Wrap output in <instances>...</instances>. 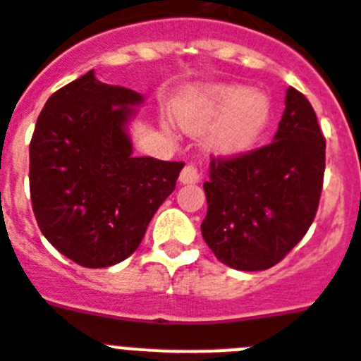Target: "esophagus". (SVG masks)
Masks as SVG:
<instances>
[{"instance_id":"34e87169","label":"esophagus","mask_w":361,"mask_h":361,"mask_svg":"<svg viewBox=\"0 0 361 361\" xmlns=\"http://www.w3.org/2000/svg\"><path fill=\"white\" fill-rule=\"evenodd\" d=\"M180 181L183 185H189V183H198L200 181V172L195 165H187L183 166V171L180 174Z\"/></svg>"}]
</instances>
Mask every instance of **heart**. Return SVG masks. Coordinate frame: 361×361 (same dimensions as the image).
I'll return each instance as SVG.
<instances>
[{"label":"heart","instance_id":"1","mask_svg":"<svg viewBox=\"0 0 361 361\" xmlns=\"http://www.w3.org/2000/svg\"><path fill=\"white\" fill-rule=\"evenodd\" d=\"M178 124L190 135L206 131L207 150L219 155L247 152L271 118V102L243 85H209L181 102Z\"/></svg>","mask_w":361,"mask_h":361}]
</instances>
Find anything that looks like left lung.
<instances>
[{
    "instance_id": "8db88e82",
    "label": "left lung",
    "mask_w": 361,
    "mask_h": 361,
    "mask_svg": "<svg viewBox=\"0 0 361 361\" xmlns=\"http://www.w3.org/2000/svg\"><path fill=\"white\" fill-rule=\"evenodd\" d=\"M324 150L312 104L289 87L271 145L211 159L202 235L219 262L265 271L297 247L317 213Z\"/></svg>"
}]
</instances>
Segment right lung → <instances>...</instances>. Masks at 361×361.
Instances as JSON below:
<instances>
[{
  "label": "right lung",
  "instance_id": "add662e5",
  "mask_svg": "<svg viewBox=\"0 0 361 361\" xmlns=\"http://www.w3.org/2000/svg\"><path fill=\"white\" fill-rule=\"evenodd\" d=\"M142 102L90 70L49 96L38 114L29 145L35 219L81 267L102 269L131 256L185 165L135 157L128 122Z\"/></svg>",
  "mask_w": 361,
  "mask_h": 361
}]
</instances>
